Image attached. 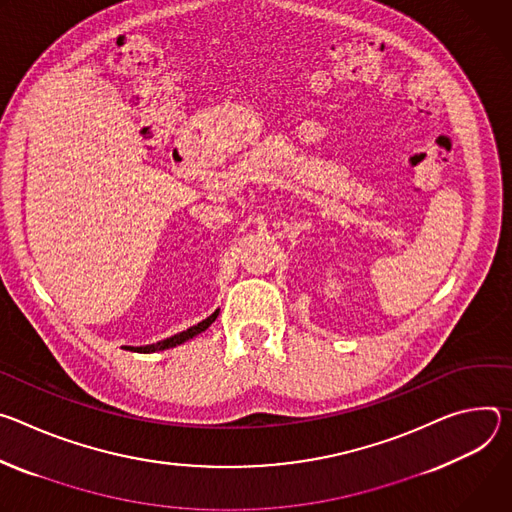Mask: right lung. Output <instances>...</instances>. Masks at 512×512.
Here are the masks:
<instances>
[{"instance_id": "1", "label": "right lung", "mask_w": 512, "mask_h": 512, "mask_svg": "<svg viewBox=\"0 0 512 512\" xmlns=\"http://www.w3.org/2000/svg\"><path fill=\"white\" fill-rule=\"evenodd\" d=\"M217 315H219V311L211 313L207 319H203L201 323L189 327L187 331H181V333H177V335H173V337L162 339V342H156V344H150V346H136V348H134V346H124V348L130 350V352H140V354H152V352H162V350H168V348H177V346L189 342V339H193L195 335L203 333V331L217 319Z\"/></svg>"}]
</instances>
